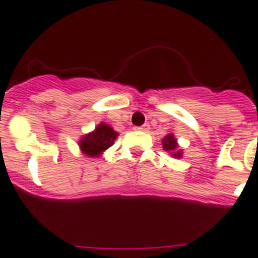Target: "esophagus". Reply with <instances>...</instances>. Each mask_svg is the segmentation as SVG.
Segmentation results:
<instances>
[{
  "mask_svg": "<svg viewBox=\"0 0 258 258\" xmlns=\"http://www.w3.org/2000/svg\"><path fill=\"white\" fill-rule=\"evenodd\" d=\"M150 129V125L149 124H144L142 126H134V131H142V132H147Z\"/></svg>",
  "mask_w": 258,
  "mask_h": 258,
  "instance_id": "34e87169",
  "label": "esophagus"
}]
</instances>
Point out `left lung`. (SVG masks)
<instances>
[{
    "instance_id": "obj_1",
    "label": "left lung",
    "mask_w": 258,
    "mask_h": 258,
    "mask_svg": "<svg viewBox=\"0 0 258 258\" xmlns=\"http://www.w3.org/2000/svg\"><path fill=\"white\" fill-rule=\"evenodd\" d=\"M163 149L166 151H173L177 149V144H176V140L173 138L172 134H168V136H166V138L163 140ZM172 155L176 156V158H180V156H181V153H180V151H176Z\"/></svg>"
}]
</instances>
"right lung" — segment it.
<instances>
[{
    "mask_svg": "<svg viewBox=\"0 0 258 258\" xmlns=\"http://www.w3.org/2000/svg\"><path fill=\"white\" fill-rule=\"evenodd\" d=\"M117 137V133L112 129L109 125L100 124L92 133L87 134L81 140L79 147L87 156H98L103 151L107 150L108 147L113 145V141Z\"/></svg>",
    "mask_w": 258,
    "mask_h": 258,
    "instance_id": "obj_1",
    "label": "right lung"
}]
</instances>
